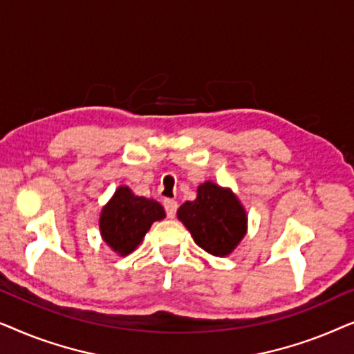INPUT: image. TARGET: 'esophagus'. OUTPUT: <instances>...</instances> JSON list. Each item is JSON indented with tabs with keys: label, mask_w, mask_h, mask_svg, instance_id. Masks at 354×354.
Masks as SVG:
<instances>
[{
	"label": "esophagus",
	"mask_w": 354,
	"mask_h": 354,
	"mask_svg": "<svg viewBox=\"0 0 354 354\" xmlns=\"http://www.w3.org/2000/svg\"><path fill=\"white\" fill-rule=\"evenodd\" d=\"M162 205H164V209H166V214H167L169 219H172V217H176V212H177V207H178L176 200H171V198H166Z\"/></svg>",
	"instance_id": "obj_1"
}]
</instances>
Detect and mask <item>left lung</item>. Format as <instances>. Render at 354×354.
I'll return each mask as SVG.
<instances>
[{
  "instance_id": "1",
  "label": "left lung",
  "mask_w": 354,
  "mask_h": 354,
  "mask_svg": "<svg viewBox=\"0 0 354 354\" xmlns=\"http://www.w3.org/2000/svg\"><path fill=\"white\" fill-rule=\"evenodd\" d=\"M178 219L190 230L195 243L214 256H225L246 232V214L234 193L212 182L198 187L195 201L178 207Z\"/></svg>"
}]
</instances>
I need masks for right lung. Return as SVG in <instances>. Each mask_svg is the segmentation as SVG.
<instances>
[{
    "mask_svg": "<svg viewBox=\"0 0 354 354\" xmlns=\"http://www.w3.org/2000/svg\"><path fill=\"white\" fill-rule=\"evenodd\" d=\"M164 217L166 212L158 201L135 196L129 187H119L101 211L100 230L106 243L124 256L137 248L154 221Z\"/></svg>",
    "mask_w": 354,
    "mask_h": 354,
    "instance_id": "add662e5",
    "label": "right lung"
}]
</instances>
